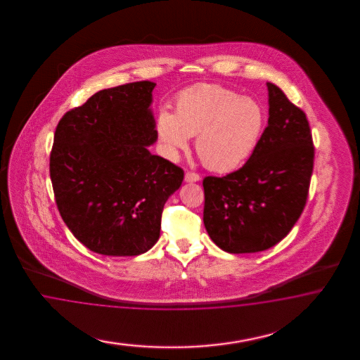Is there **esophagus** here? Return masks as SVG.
Here are the masks:
<instances>
[{
	"label": "esophagus",
	"mask_w": 360,
	"mask_h": 360,
	"mask_svg": "<svg viewBox=\"0 0 360 360\" xmlns=\"http://www.w3.org/2000/svg\"><path fill=\"white\" fill-rule=\"evenodd\" d=\"M185 181L187 184L199 182L200 181V175L196 174V173H191V172H187L185 174Z\"/></svg>",
	"instance_id": "1"
}]
</instances>
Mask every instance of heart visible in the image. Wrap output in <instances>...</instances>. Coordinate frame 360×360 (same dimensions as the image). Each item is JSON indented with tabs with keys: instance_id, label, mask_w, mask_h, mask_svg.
Masks as SVG:
<instances>
[{
	"instance_id": "b5f03b06",
	"label": "heart",
	"mask_w": 360,
	"mask_h": 360,
	"mask_svg": "<svg viewBox=\"0 0 360 360\" xmlns=\"http://www.w3.org/2000/svg\"><path fill=\"white\" fill-rule=\"evenodd\" d=\"M157 133L165 152L174 157L196 136L203 164L217 173H231L248 161L262 139L265 112L262 104L219 84L186 88L175 100V113L162 109Z\"/></svg>"
}]
</instances>
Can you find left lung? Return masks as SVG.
I'll use <instances>...</instances> for the list:
<instances>
[{
	"label": "left lung",
	"mask_w": 360,
	"mask_h": 360,
	"mask_svg": "<svg viewBox=\"0 0 360 360\" xmlns=\"http://www.w3.org/2000/svg\"><path fill=\"white\" fill-rule=\"evenodd\" d=\"M269 119L250 160L226 176H206L203 221L229 253L269 250L290 232L307 199L314 146L304 110L266 83Z\"/></svg>",
	"instance_id": "1"
}]
</instances>
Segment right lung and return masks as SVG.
<instances>
[{"label": "right lung", "instance_id": "add662e5", "mask_svg": "<svg viewBox=\"0 0 360 360\" xmlns=\"http://www.w3.org/2000/svg\"><path fill=\"white\" fill-rule=\"evenodd\" d=\"M155 83L101 89L60 119L50 155L56 206L88 250L139 256L160 239L169 196L184 170L149 152L157 141Z\"/></svg>", "mask_w": 360, "mask_h": 360}]
</instances>
